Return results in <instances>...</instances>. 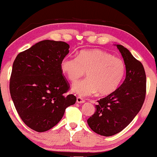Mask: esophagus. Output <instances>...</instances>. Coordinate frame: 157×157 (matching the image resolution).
Returning a JSON list of instances; mask_svg holds the SVG:
<instances>
[{
	"mask_svg": "<svg viewBox=\"0 0 157 157\" xmlns=\"http://www.w3.org/2000/svg\"><path fill=\"white\" fill-rule=\"evenodd\" d=\"M76 102L78 104H83V103L85 102V100H83L82 98L81 97H77L76 98Z\"/></svg>",
	"mask_w": 157,
	"mask_h": 157,
	"instance_id": "obj_1",
	"label": "esophagus"
}]
</instances>
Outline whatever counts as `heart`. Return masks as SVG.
<instances>
[{
  "mask_svg": "<svg viewBox=\"0 0 157 157\" xmlns=\"http://www.w3.org/2000/svg\"><path fill=\"white\" fill-rule=\"evenodd\" d=\"M61 68L72 82L86 72L88 78L77 81L71 86V91L80 96H91L97 92L101 96L112 94L121 83L126 72L123 60L100 49L83 50L76 57H64Z\"/></svg>",
  "mask_w": 157,
  "mask_h": 157,
  "instance_id": "1",
  "label": "heart"
}]
</instances>
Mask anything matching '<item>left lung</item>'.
Returning <instances> with one entry per match:
<instances>
[{
  "instance_id": "8db88e82",
  "label": "left lung",
  "mask_w": 157,
  "mask_h": 157,
  "mask_svg": "<svg viewBox=\"0 0 157 157\" xmlns=\"http://www.w3.org/2000/svg\"><path fill=\"white\" fill-rule=\"evenodd\" d=\"M123 57L126 78L122 84L96 105L94 115L87 120L96 134L110 136L125 128L141 110L146 96V74L142 63L121 45H115Z\"/></svg>"
}]
</instances>
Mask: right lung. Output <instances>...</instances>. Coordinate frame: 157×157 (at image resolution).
I'll list each match as a JSON object with an SVG mask.
<instances>
[{
	"instance_id": "right-lung-1",
	"label": "right lung",
	"mask_w": 157,
	"mask_h": 157,
	"mask_svg": "<svg viewBox=\"0 0 157 157\" xmlns=\"http://www.w3.org/2000/svg\"><path fill=\"white\" fill-rule=\"evenodd\" d=\"M68 48L65 42L44 40L19 53L13 64L10 96L23 121L38 132L56 125L76 101L74 95L64 94L69 84L61 63Z\"/></svg>"
}]
</instances>
